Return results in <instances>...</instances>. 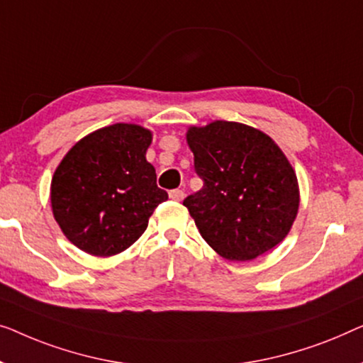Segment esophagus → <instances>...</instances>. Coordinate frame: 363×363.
I'll return each instance as SVG.
<instances>
[{
  "label": "esophagus",
  "mask_w": 363,
  "mask_h": 363,
  "mask_svg": "<svg viewBox=\"0 0 363 363\" xmlns=\"http://www.w3.org/2000/svg\"><path fill=\"white\" fill-rule=\"evenodd\" d=\"M169 199H172V201H182L184 199V191L182 189H172V191H169Z\"/></svg>",
  "instance_id": "34e87169"
}]
</instances>
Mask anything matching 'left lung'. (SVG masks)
Segmentation results:
<instances>
[{"instance_id": "1", "label": "left lung", "mask_w": 363, "mask_h": 363, "mask_svg": "<svg viewBox=\"0 0 363 363\" xmlns=\"http://www.w3.org/2000/svg\"><path fill=\"white\" fill-rule=\"evenodd\" d=\"M187 143L203 187L182 203L202 238L232 262L277 247L299 207L298 179L277 143L235 121L191 128Z\"/></svg>"}]
</instances>
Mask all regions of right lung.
Returning <instances> with one entry per match:
<instances>
[{
  "mask_svg": "<svg viewBox=\"0 0 363 363\" xmlns=\"http://www.w3.org/2000/svg\"><path fill=\"white\" fill-rule=\"evenodd\" d=\"M151 133L116 123L91 133L54 172L50 202L65 237L95 257L123 252L145 233L167 192L146 161Z\"/></svg>",
  "mask_w": 363,
  "mask_h": 363,
  "instance_id": "1",
  "label": "right lung"
}]
</instances>
